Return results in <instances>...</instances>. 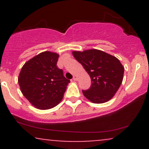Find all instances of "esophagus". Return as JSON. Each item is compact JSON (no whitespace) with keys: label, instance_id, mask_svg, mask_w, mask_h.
<instances>
[{"label":"esophagus","instance_id":"1","mask_svg":"<svg viewBox=\"0 0 149 149\" xmlns=\"http://www.w3.org/2000/svg\"><path fill=\"white\" fill-rule=\"evenodd\" d=\"M73 80H74V81H76V80H78V76H73Z\"/></svg>","mask_w":149,"mask_h":149}]
</instances>
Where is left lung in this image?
I'll use <instances>...</instances> for the list:
<instances>
[{
    "instance_id": "left-lung-1",
    "label": "left lung",
    "mask_w": 149,
    "mask_h": 149,
    "mask_svg": "<svg viewBox=\"0 0 149 149\" xmlns=\"http://www.w3.org/2000/svg\"><path fill=\"white\" fill-rule=\"evenodd\" d=\"M72 54L91 78L90 88L83 90L84 96L95 104L112 99L123 79L124 67L118 59L96 49L73 51Z\"/></svg>"
}]
</instances>
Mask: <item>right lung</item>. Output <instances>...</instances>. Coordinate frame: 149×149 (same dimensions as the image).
Here are the masks:
<instances>
[{
  "mask_svg": "<svg viewBox=\"0 0 149 149\" xmlns=\"http://www.w3.org/2000/svg\"><path fill=\"white\" fill-rule=\"evenodd\" d=\"M59 54L41 52L27 61L18 78L20 90L29 102L41 110L56 107L62 100L70 80L57 66Z\"/></svg>",
  "mask_w": 149,
  "mask_h": 149,
  "instance_id": "right-lung-1",
  "label": "right lung"
}]
</instances>
